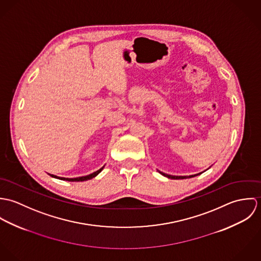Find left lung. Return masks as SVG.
<instances>
[{
	"mask_svg": "<svg viewBox=\"0 0 261 261\" xmlns=\"http://www.w3.org/2000/svg\"><path fill=\"white\" fill-rule=\"evenodd\" d=\"M160 172V171H159ZM163 176H165V177H168L169 179H173V180H180V179H187V178H193V177H195V176H198V175H200V174H202V173H200V174H196V175H192V176H171V175H168V174H164L163 172H160Z\"/></svg>",
	"mask_w": 261,
	"mask_h": 261,
	"instance_id": "left-lung-1",
	"label": "left lung"
}]
</instances>
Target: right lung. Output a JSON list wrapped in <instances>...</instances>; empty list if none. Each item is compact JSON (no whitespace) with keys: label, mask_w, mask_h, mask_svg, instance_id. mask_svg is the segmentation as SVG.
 Instances as JSON below:
<instances>
[{"label":"right lung","mask_w":261,"mask_h":261,"mask_svg":"<svg viewBox=\"0 0 261 261\" xmlns=\"http://www.w3.org/2000/svg\"><path fill=\"white\" fill-rule=\"evenodd\" d=\"M103 168H105V166L101 169H99L98 171H96V172H94L90 175H87V176H84V177H78V178H71V179H69V178H60V177H57V176H54V175H50V176L53 177V178L59 179V180H65V181H69V182H82V181H87V180H90V179L96 177L103 170Z\"/></svg>","instance_id":"add662e5"}]
</instances>
